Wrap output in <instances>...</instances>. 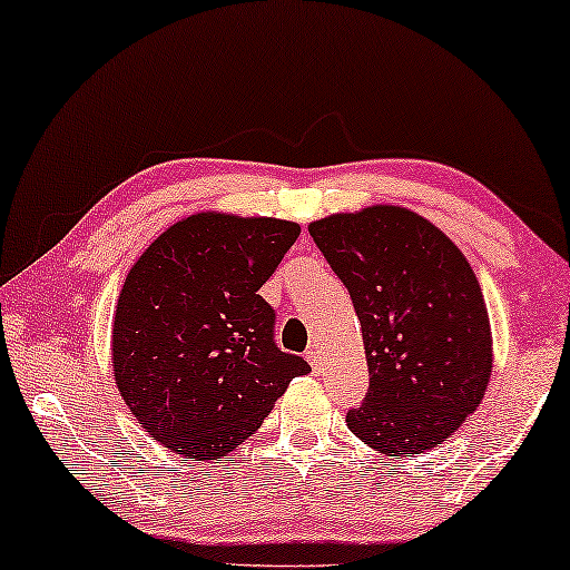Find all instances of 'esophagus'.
<instances>
[{"instance_id":"esophagus-1","label":"esophagus","mask_w":570,"mask_h":570,"mask_svg":"<svg viewBox=\"0 0 570 570\" xmlns=\"http://www.w3.org/2000/svg\"><path fill=\"white\" fill-rule=\"evenodd\" d=\"M306 357H308L311 368H314L316 373H322V371H324V355H322V350H318L316 345H314V347H308Z\"/></svg>"}]
</instances>
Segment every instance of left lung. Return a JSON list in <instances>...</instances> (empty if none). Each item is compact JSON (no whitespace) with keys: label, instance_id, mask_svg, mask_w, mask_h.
I'll use <instances>...</instances> for the list:
<instances>
[{"label":"left lung","instance_id":"8db88e82","mask_svg":"<svg viewBox=\"0 0 570 570\" xmlns=\"http://www.w3.org/2000/svg\"><path fill=\"white\" fill-rule=\"evenodd\" d=\"M363 330L368 394L347 428L386 456L423 454L480 407L493 334L480 283L441 228L396 205L308 225Z\"/></svg>","mask_w":570,"mask_h":570}]
</instances>
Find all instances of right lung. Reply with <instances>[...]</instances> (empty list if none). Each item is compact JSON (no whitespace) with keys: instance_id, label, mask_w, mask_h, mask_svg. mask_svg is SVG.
Listing matches in <instances>:
<instances>
[{"instance_id":"obj_1","label":"right lung","mask_w":570,"mask_h":570,"mask_svg":"<svg viewBox=\"0 0 570 570\" xmlns=\"http://www.w3.org/2000/svg\"><path fill=\"white\" fill-rule=\"evenodd\" d=\"M301 236L277 217L197 213L160 233L119 293L111 363L150 439L184 462L225 459L311 365L275 345L259 287Z\"/></svg>"}]
</instances>
